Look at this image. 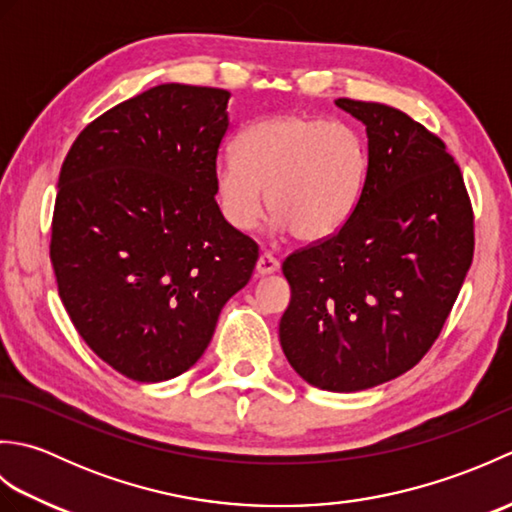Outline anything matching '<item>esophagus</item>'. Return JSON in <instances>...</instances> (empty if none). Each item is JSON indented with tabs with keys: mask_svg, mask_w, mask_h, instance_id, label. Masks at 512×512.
<instances>
[{
	"mask_svg": "<svg viewBox=\"0 0 512 512\" xmlns=\"http://www.w3.org/2000/svg\"><path fill=\"white\" fill-rule=\"evenodd\" d=\"M257 275H273V273H277L279 270V262L277 259L270 255V253H262L259 255V259H257Z\"/></svg>",
	"mask_w": 512,
	"mask_h": 512,
	"instance_id": "34e87169",
	"label": "esophagus"
}]
</instances>
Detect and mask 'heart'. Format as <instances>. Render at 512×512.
I'll use <instances>...</instances> for the list:
<instances>
[{"label":"heart","instance_id":"1","mask_svg":"<svg viewBox=\"0 0 512 512\" xmlns=\"http://www.w3.org/2000/svg\"><path fill=\"white\" fill-rule=\"evenodd\" d=\"M235 158L215 165L213 189L224 220L253 231L268 211L277 231L323 242L350 220L367 180V147L354 127L306 114L250 123L235 138Z\"/></svg>","mask_w":512,"mask_h":512}]
</instances>
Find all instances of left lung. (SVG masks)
Wrapping results in <instances>:
<instances>
[{"label":"left lung","mask_w":512,"mask_h":512,"mask_svg":"<svg viewBox=\"0 0 512 512\" xmlns=\"http://www.w3.org/2000/svg\"><path fill=\"white\" fill-rule=\"evenodd\" d=\"M367 132V180L339 233L286 257L279 341L325 391L409 372L438 339L473 262V211L438 136L396 107L334 101Z\"/></svg>","instance_id":"8db88e82"}]
</instances>
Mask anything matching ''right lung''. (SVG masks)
I'll return each instance as SVG.
<instances>
[{
	"label": "right lung",
	"instance_id": "add662e5",
	"mask_svg": "<svg viewBox=\"0 0 512 512\" xmlns=\"http://www.w3.org/2000/svg\"><path fill=\"white\" fill-rule=\"evenodd\" d=\"M231 94L165 83L96 118L59 173L50 259L76 332L138 383L176 378L209 347L257 264L215 202Z\"/></svg>",
	"mask_w": 512,
	"mask_h": 512
}]
</instances>
